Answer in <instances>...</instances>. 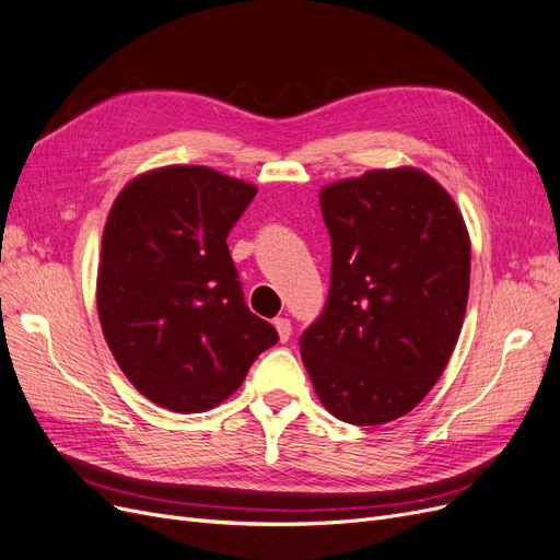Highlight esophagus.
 Masks as SVG:
<instances>
[{
    "label": "esophagus",
    "instance_id": "obj_1",
    "mask_svg": "<svg viewBox=\"0 0 560 560\" xmlns=\"http://www.w3.org/2000/svg\"><path fill=\"white\" fill-rule=\"evenodd\" d=\"M273 325H276V329H278L280 341H282V343L290 341V336H292V322L287 319V317H276Z\"/></svg>",
    "mask_w": 560,
    "mask_h": 560
}]
</instances>
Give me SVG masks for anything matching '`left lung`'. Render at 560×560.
Returning <instances> with one entry per match:
<instances>
[{
  "instance_id": "obj_1",
  "label": "left lung",
  "mask_w": 560,
  "mask_h": 560,
  "mask_svg": "<svg viewBox=\"0 0 560 560\" xmlns=\"http://www.w3.org/2000/svg\"><path fill=\"white\" fill-rule=\"evenodd\" d=\"M331 238L325 311L301 360L325 409L381 425L422 401L451 360L469 294V233L418 167L369 171L319 191Z\"/></svg>"
}]
</instances>
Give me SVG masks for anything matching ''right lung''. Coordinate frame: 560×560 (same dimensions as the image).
I'll return each mask as SVG.
<instances>
[{
  "label": "right lung",
  "instance_id": "1",
  "mask_svg": "<svg viewBox=\"0 0 560 560\" xmlns=\"http://www.w3.org/2000/svg\"><path fill=\"white\" fill-rule=\"evenodd\" d=\"M257 186L206 165L135 177L109 210L97 315L126 378L163 409L200 413L231 397L278 343L254 315L226 245Z\"/></svg>",
  "mask_w": 560,
  "mask_h": 560
}]
</instances>
